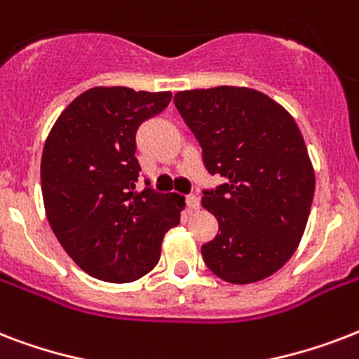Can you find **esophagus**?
Listing matches in <instances>:
<instances>
[{
  "label": "esophagus",
  "mask_w": 359,
  "mask_h": 359,
  "mask_svg": "<svg viewBox=\"0 0 359 359\" xmlns=\"http://www.w3.org/2000/svg\"><path fill=\"white\" fill-rule=\"evenodd\" d=\"M186 207H188V210H190V212H196V210H199V207H201V201H199V197H197V196L186 197Z\"/></svg>",
  "instance_id": "obj_1"
}]
</instances>
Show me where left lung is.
I'll list each match as a JSON object with an SVG mask.
<instances>
[{
  "label": "left lung",
  "mask_w": 359,
  "mask_h": 359,
  "mask_svg": "<svg viewBox=\"0 0 359 359\" xmlns=\"http://www.w3.org/2000/svg\"><path fill=\"white\" fill-rule=\"evenodd\" d=\"M173 100L203 147L208 173L225 179L201 201L219 227L201 248L205 264L227 283L270 278L300 244L315 194L298 124L250 87L179 91Z\"/></svg>",
  "instance_id": "left-lung-1"
}]
</instances>
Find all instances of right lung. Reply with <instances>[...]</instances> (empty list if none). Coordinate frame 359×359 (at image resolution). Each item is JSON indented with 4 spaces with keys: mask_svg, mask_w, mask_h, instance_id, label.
Segmentation results:
<instances>
[{
    "mask_svg": "<svg viewBox=\"0 0 359 359\" xmlns=\"http://www.w3.org/2000/svg\"><path fill=\"white\" fill-rule=\"evenodd\" d=\"M171 93L93 87L63 109L41 160L48 224L78 266L108 283L143 278L179 225L184 197L137 190L135 132L168 108Z\"/></svg>",
    "mask_w": 359,
    "mask_h": 359,
    "instance_id": "obj_1",
    "label": "right lung"
}]
</instances>
